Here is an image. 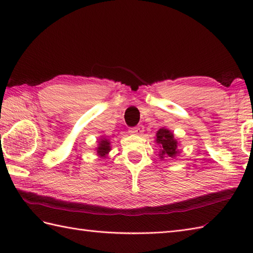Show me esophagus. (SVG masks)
I'll return each instance as SVG.
<instances>
[{"mask_svg": "<svg viewBox=\"0 0 253 253\" xmlns=\"http://www.w3.org/2000/svg\"><path fill=\"white\" fill-rule=\"evenodd\" d=\"M144 129L142 126H138V127H135V128H131V129L129 130L130 133H132V135H137V136H141L143 133Z\"/></svg>", "mask_w": 253, "mask_h": 253, "instance_id": "34e87169", "label": "esophagus"}]
</instances>
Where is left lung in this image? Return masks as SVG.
<instances>
[{
	"label": "left lung",
	"instance_id": "1",
	"mask_svg": "<svg viewBox=\"0 0 253 253\" xmlns=\"http://www.w3.org/2000/svg\"><path fill=\"white\" fill-rule=\"evenodd\" d=\"M155 142L160 148L159 157L161 160L175 159L180 153L178 141L175 139L173 131H170L168 128H160L155 135Z\"/></svg>",
	"mask_w": 253,
	"mask_h": 253
}]
</instances>
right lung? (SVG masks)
<instances>
[{"instance_id":"right-lung-1","label":"right lung","mask_w":253,"mask_h":253,"mask_svg":"<svg viewBox=\"0 0 253 253\" xmlns=\"http://www.w3.org/2000/svg\"><path fill=\"white\" fill-rule=\"evenodd\" d=\"M111 150V141L109 139H106L104 137L100 138V140H98V147L95 148L96 155H98L99 158L104 159L107 157V154H109Z\"/></svg>"}]
</instances>
